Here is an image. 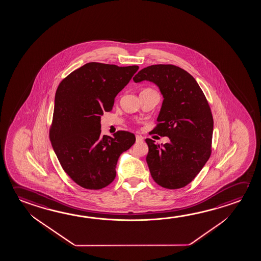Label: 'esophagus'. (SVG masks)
<instances>
[{
    "instance_id": "obj_1",
    "label": "esophagus",
    "mask_w": 261,
    "mask_h": 261,
    "mask_svg": "<svg viewBox=\"0 0 261 261\" xmlns=\"http://www.w3.org/2000/svg\"><path fill=\"white\" fill-rule=\"evenodd\" d=\"M136 139H137V143H142V142L144 141V138L141 136H137L136 137Z\"/></svg>"
}]
</instances>
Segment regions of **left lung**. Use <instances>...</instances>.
I'll return each mask as SVG.
<instances>
[{"mask_svg": "<svg viewBox=\"0 0 261 261\" xmlns=\"http://www.w3.org/2000/svg\"><path fill=\"white\" fill-rule=\"evenodd\" d=\"M133 80L153 83L164 97L152 133L167 137L170 142L155 145L154 140L145 139L151 175L163 188H184L211 154L214 121L205 94L190 73L172 64L145 67Z\"/></svg>", "mask_w": 261, "mask_h": 261, "instance_id": "obj_1", "label": "left lung"}]
</instances>
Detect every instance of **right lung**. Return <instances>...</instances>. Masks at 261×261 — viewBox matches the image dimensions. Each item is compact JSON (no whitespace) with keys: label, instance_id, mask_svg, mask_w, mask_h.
<instances>
[{"label":"right lung","instance_id":"right-lung-1","mask_svg":"<svg viewBox=\"0 0 261 261\" xmlns=\"http://www.w3.org/2000/svg\"><path fill=\"white\" fill-rule=\"evenodd\" d=\"M138 68L88 63L56 90L51 145L64 171L82 188L97 190L111 184L118 158L136 142L127 131L102 136L101 116L111 111L116 95Z\"/></svg>","mask_w":261,"mask_h":261}]
</instances>
